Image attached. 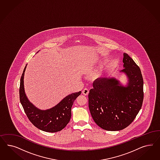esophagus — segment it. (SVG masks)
Returning <instances> with one entry per match:
<instances>
[{
    "mask_svg": "<svg viewBox=\"0 0 160 160\" xmlns=\"http://www.w3.org/2000/svg\"><path fill=\"white\" fill-rule=\"evenodd\" d=\"M88 92H89V90H88V89H87L86 88H84V89L82 90V94H84V95H85V96H87L88 94Z\"/></svg>",
    "mask_w": 160,
    "mask_h": 160,
    "instance_id": "esophagus-1",
    "label": "esophagus"
}]
</instances>
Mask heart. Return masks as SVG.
<instances>
[{"label": "heart", "mask_w": 160, "mask_h": 160, "mask_svg": "<svg viewBox=\"0 0 160 160\" xmlns=\"http://www.w3.org/2000/svg\"><path fill=\"white\" fill-rule=\"evenodd\" d=\"M100 62H98L97 63H93L91 64V65H90V66H87L86 67V68H85V70H86V73H88V74H92L94 72H95V70H96V68H95V66L94 65H96V64H100Z\"/></svg>", "instance_id": "obj_1"}]
</instances>
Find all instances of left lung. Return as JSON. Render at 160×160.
Returning a JSON list of instances; mask_svg holds the SVG:
<instances>
[{"instance_id":"obj_1","label":"left lung","mask_w":160,"mask_h":160,"mask_svg":"<svg viewBox=\"0 0 160 160\" xmlns=\"http://www.w3.org/2000/svg\"><path fill=\"white\" fill-rule=\"evenodd\" d=\"M120 73L126 85L114 77L98 78L88 94V107L94 122L107 131H119L129 126L142 107L143 78L140 69L127 53L123 54Z\"/></svg>"}]
</instances>
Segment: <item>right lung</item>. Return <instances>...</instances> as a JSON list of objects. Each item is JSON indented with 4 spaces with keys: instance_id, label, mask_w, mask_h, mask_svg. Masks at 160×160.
<instances>
[{
    "instance_id": "add662e5",
    "label": "right lung",
    "mask_w": 160,
    "mask_h": 160,
    "mask_svg": "<svg viewBox=\"0 0 160 160\" xmlns=\"http://www.w3.org/2000/svg\"><path fill=\"white\" fill-rule=\"evenodd\" d=\"M20 78V101L29 120L36 127L42 131L55 132L61 131L67 126L72 116V107L82 92L72 93L64 97L57 105L47 110H40L30 102L24 88V72Z\"/></svg>"
}]
</instances>
